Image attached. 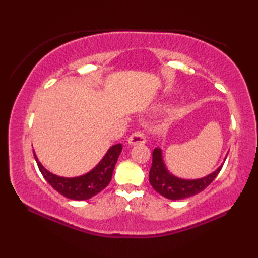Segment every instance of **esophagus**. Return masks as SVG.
Listing matches in <instances>:
<instances>
[{
  "label": "esophagus",
  "instance_id": "34e87169",
  "mask_svg": "<svg viewBox=\"0 0 258 258\" xmlns=\"http://www.w3.org/2000/svg\"><path fill=\"white\" fill-rule=\"evenodd\" d=\"M146 142V136L142 132H135L128 138V144L131 145H143Z\"/></svg>",
  "mask_w": 258,
  "mask_h": 258
}]
</instances>
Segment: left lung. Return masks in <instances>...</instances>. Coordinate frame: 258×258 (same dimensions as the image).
<instances>
[{"label": "left lung", "mask_w": 258, "mask_h": 258, "mask_svg": "<svg viewBox=\"0 0 258 258\" xmlns=\"http://www.w3.org/2000/svg\"><path fill=\"white\" fill-rule=\"evenodd\" d=\"M227 154L224 158L225 162ZM224 165L222 163L218 168L206 176L196 179H185L175 176L168 171L163 160V153L160 147L153 151V162L150 169V183L157 193L168 200H184L194 196L204 190L221 172Z\"/></svg>", "instance_id": "1"}]
</instances>
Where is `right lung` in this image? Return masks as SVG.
<instances>
[{"instance_id":"add662e5","label":"right lung","mask_w":258,"mask_h":258,"mask_svg":"<svg viewBox=\"0 0 258 258\" xmlns=\"http://www.w3.org/2000/svg\"><path fill=\"white\" fill-rule=\"evenodd\" d=\"M122 144L111 146L94 168L75 177H63L48 172L38 161L35 153H33L40 172L54 189L70 200L84 201L100 193L111 182L115 164L118 160Z\"/></svg>"}]
</instances>
